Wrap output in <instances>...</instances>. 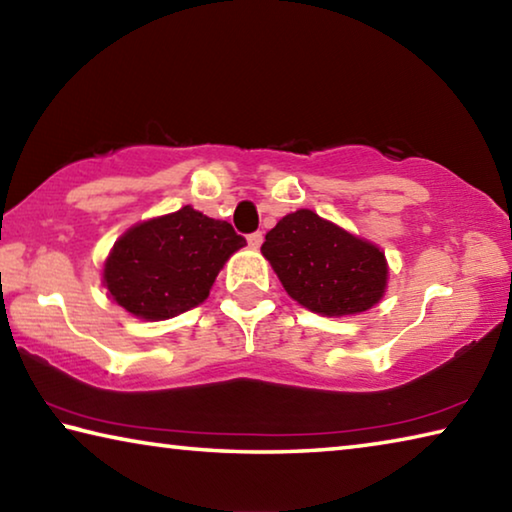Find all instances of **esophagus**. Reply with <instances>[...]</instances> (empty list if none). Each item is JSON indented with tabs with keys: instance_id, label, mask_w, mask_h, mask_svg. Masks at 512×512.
<instances>
[{
	"instance_id": "34e87169",
	"label": "esophagus",
	"mask_w": 512,
	"mask_h": 512,
	"mask_svg": "<svg viewBox=\"0 0 512 512\" xmlns=\"http://www.w3.org/2000/svg\"><path fill=\"white\" fill-rule=\"evenodd\" d=\"M262 241H264L262 232H253V235H248V246L250 248H259V246H262Z\"/></svg>"
}]
</instances>
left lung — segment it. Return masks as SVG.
Instances as JSON below:
<instances>
[{"mask_svg":"<svg viewBox=\"0 0 512 512\" xmlns=\"http://www.w3.org/2000/svg\"><path fill=\"white\" fill-rule=\"evenodd\" d=\"M262 255L284 291L323 316H350L375 307L386 291L381 250L316 212L298 210L266 232Z\"/></svg>","mask_w":512,"mask_h":512,"instance_id":"obj_1","label":"left lung"}]
</instances>
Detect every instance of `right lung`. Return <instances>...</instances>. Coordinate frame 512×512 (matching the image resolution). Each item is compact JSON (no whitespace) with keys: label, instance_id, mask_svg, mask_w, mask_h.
Here are the masks:
<instances>
[{"label":"right lung","instance_id":"add662e5","mask_svg":"<svg viewBox=\"0 0 512 512\" xmlns=\"http://www.w3.org/2000/svg\"><path fill=\"white\" fill-rule=\"evenodd\" d=\"M244 246L228 221L185 205L126 230L103 264V287L137 318H173L210 296L223 264Z\"/></svg>","mask_w":512,"mask_h":512}]
</instances>
